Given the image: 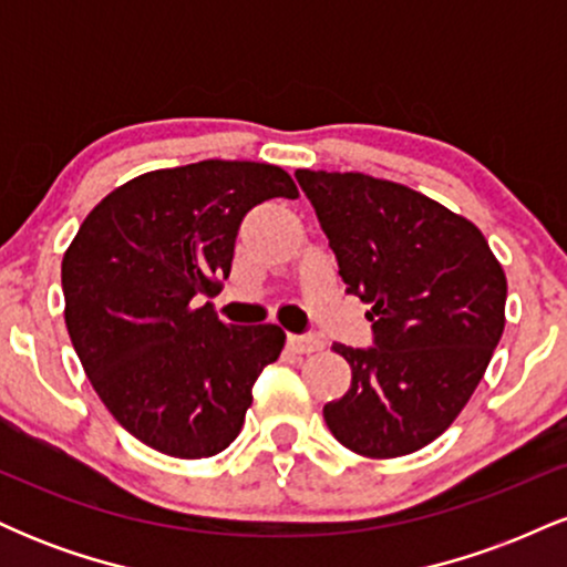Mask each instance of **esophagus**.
Wrapping results in <instances>:
<instances>
[{"label": "esophagus", "instance_id": "obj_1", "mask_svg": "<svg viewBox=\"0 0 567 567\" xmlns=\"http://www.w3.org/2000/svg\"><path fill=\"white\" fill-rule=\"evenodd\" d=\"M288 347L296 354H311V351L322 349V341L317 336H288Z\"/></svg>", "mask_w": 567, "mask_h": 567}]
</instances>
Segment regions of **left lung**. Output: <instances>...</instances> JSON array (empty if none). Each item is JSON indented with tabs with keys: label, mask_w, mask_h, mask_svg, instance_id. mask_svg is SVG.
Masks as SVG:
<instances>
[{
	"label": "left lung",
	"mask_w": 567,
	"mask_h": 567,
	"mask_svg": "<svg viewBox=\"0 0 567 567\" xmlns=\"http://www.w3.org/2000/svg\"><path fill=\"white\" fill-rule=\"evenodd\" d=\"M370 349L333 343L351 386L322 410L349 451L396 458L458 419L504 333L506 277L483 231L426 194L365 173L296 171Z\"/></svg>",
	"instance_id": "obj_1"
}]
</instances>
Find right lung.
I'll use <instances>...</instances> for the list:
<instances>
[{
	"label": "right lung",
	"mask_w": 567,
	"mask_h": 567,
	"mask_svg": "<svg viewBox=\"0 0 567 567\" xmlns=\"http://www.w3.org/2000/svg\"><path fill=\"white\" fill-rule=\"evenodd\" d=\"M296 199L282 167L205 159L143 173L82 220L61 264L66 328L109 413L154 451L207 458L245 424L258 373L285 347L277 324H226L213 303L239 224Z\"/></svg>",
	"instance_id": "right-lung-1"
}]
</instances>
